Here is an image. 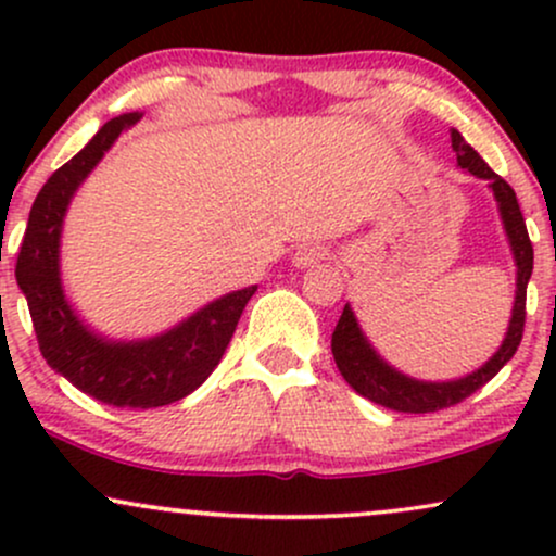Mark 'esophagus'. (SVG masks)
<instances>
[{
    "label": "esophagus",
    "instance_id": "esophagus-1",
    "mask_svg": "<svg viewBox=\"0 0 556 556\" xmlns=\"http://www.w3.org/2000/svg\"><path fill=\"white\" fill-rule=\"evenodd\" d=\"M324 258H327V248H324L321 242H303L295 251V256H292V264H295L298 269H305V266H314Z\"/></svg>",
    "mask_w": 556,
    "mask_h": 556
}]
</instances>
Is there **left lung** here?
Returning a JSON list of instances; mask_svg holds the SVG:
<instances>
[{
	"label": "left lung",
	"instance_id": "1",
	"mask_svg": "<svg viewBox=\"0 0 556 556\" xmlns=\"http://www.w3.org/2000/svg\"><path fill=\"white\" fill-rule=\"evenodd\" d=\"M452 149L457 154V167L470 172L478 180H486L491 193L496 198L500 206V216L504 225V235H507L509 251H513L515 266H518V277H515V303L513 316H509L507 334L491 358L476 368L473 374L460 376L452 381H420L413 376L397 371L394 366L381 358L363 334L355 311L350 303L344 305L340 321H337L334 334H331V355H334L337 368H340L342 379L348 381L355 392L363 394L366 400L376 402V405L389 407L397 413H433L444 410V407L457 405L465 397L481 389L486 381L494 379L502 371V366L515 355L518 344L522 340V327H526V290L528 279L533 271V245L528 238L526 219H522L520 203L515 190L496 175L494 169L478 156L473 146L465 143V138L457 130H452Z\"/></svg>",
	"mask_w": 556,
	"mask_h": 556
}]
</instances>
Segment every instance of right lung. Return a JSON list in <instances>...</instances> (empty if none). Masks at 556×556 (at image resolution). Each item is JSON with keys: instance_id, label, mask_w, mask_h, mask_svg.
I'll return each mask as SVG.
<instances>
[{"instance_id": "right-lung-1", "label": "right lung", "mask_w": 556, "mask_h": 556, "mask_svg": "<svg viewBox=\"0 0 556 556\" xmlns=\"http://www.w3.org/2000/svg\"><path fill=\"white\" fill-rule=\"evenodd\" d=\"M140 117L143 114L130 112L101 125L86 149L43 182L30 206L15 277L28 300L38 348L49 366L93 400L149 410L188 397L212 376L232 340L242 308L258 287L227 292L172 329L146 340H110L75 314L60 271L65 214L83 180L114 140Z\"/></svg>"}]
</instances>
